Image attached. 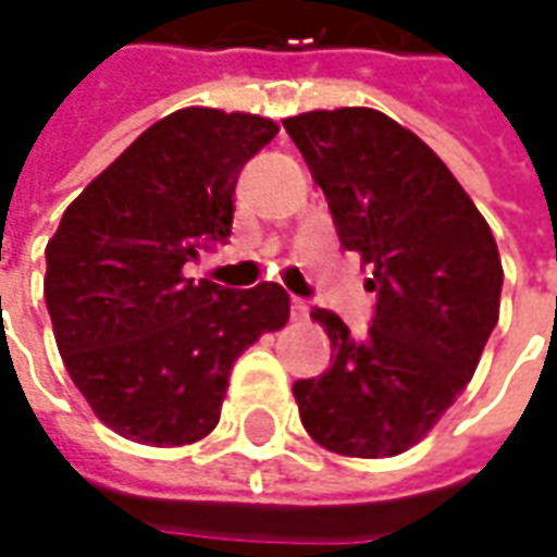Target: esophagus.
Returning <instances> with one entry per match:
<instances>
[{"mask_svg": "<svg viewBox=\"0 0 557 557\" xmlns=\"http://www.w3.org/2000/svg\"><path fill=\"white\" fill-rule=\"evenodd\" d=\"M307 315H310V307H307V300L294 297V300H290V319H297V322H300V319H307Z\"/></svg>", "mask_w": 557, "mask_h": 557, "instance_id": "obj_1", "label": "esophagus"}]
</instances>
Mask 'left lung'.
I'll return each mask as SVG.
<instances>
[{
	"label": "left lung",
	"mask_w": 557,
	"mask_h": 557,
	"mask_svg": "<svg viewBox=\"0 0 557 557\" xmlns=\"http://www.w3.org/2000/svg\"><path fill=\"white\" fill-rule=\"evenodd\" d=\"M325 191L341 247L372 267V325L354 337L332 310V366L294 381L300 421L341 456L406 453L456 403L499 322L503 260L446 163L372 108L285 120Z\"/></svg>",
	"instance_id": "left-lung-1"
}]
</instances>
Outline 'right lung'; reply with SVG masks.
<instances>
[{
  "label": "right lung",
  "instance_id": "obj_1",
  "mask_svg": "<svg viewBox=\"0 0 557 557\" xmlns=\"http://www.w3.org/2000/svg\"><path fill=\"white\" fill-rule=\"evenodd\" d=\"M275 133L267 117L183 108L64 210L46 247V307L76 391L120 437H207L235 359L288 322L275 282L232 290L183 272L228 242L238 173Z\"/></svg>",
  "mask_w": 557,
  "mask_h": 557
}]
</instances>
